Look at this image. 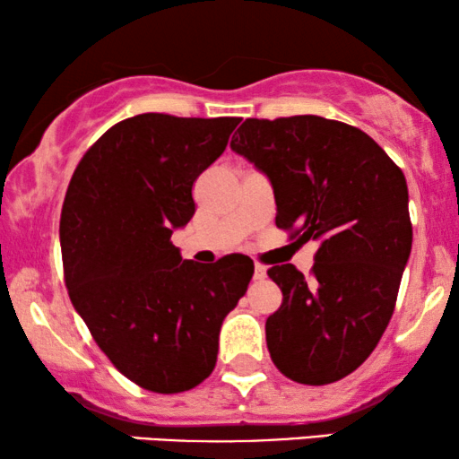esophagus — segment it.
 <instances>
[{
	"mask_svg": "<svg viewBox=\"0 0 459 459\" xmlns=\"http://www.w3.org/2000/svg\"><path fill=\"white\" fill-rule=\"evenodd\" d=\"M254 279H255V281H264V279H266V266H262V264H255Z\"/></svg>",
	"mask_w": 459,
	"mask_h": 459,
	"instance_id": "1",
	"label": "esophagus"
}]
</instances>
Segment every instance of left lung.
Wrapping results in <instances>:
<instances>
[{"label":"left lung","instance_id":"obj_1","mask_svg":"<svg viewBox=\"0 0 459 459\" xmlns=\"http://www.w3.org/2000/svg\"><path fill=\"white\" fill-rule=\"evenodd\" d=\"M230 147L270 178L276 227L320 243L312 276L268 270L282 303L266 320L274 366L301 385H328L374 351L395 309L411 251L408 185L364 131L322 116L247 118Z\"/></svg>","mask_w":459,"mask_h":459}]
</instances>
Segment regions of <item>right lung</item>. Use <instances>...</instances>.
Instances as JSON below:
<instances>
[{
	"mask_svg": "<svg viewBox=\"0 0 459 459\" xmlns=\"http://www.w3.org/2000/svg\"><path fill=\"white\" fill-rule=\"evenodd\" d=\"M241 118L139 114L114 125L76 166L60 218L70 301L134 385L183 393L214 370L222 320L254 262L183 260L170 237L195 214L193 183Z\"/></svg>",
	"mask_w": 459,
	"mask_h": 459,
	"instance_id": "add662e5",
	"label": "right lung"
}]
</instances>
